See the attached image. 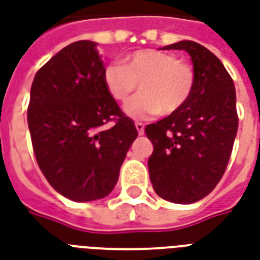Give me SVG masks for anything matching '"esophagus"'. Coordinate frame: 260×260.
<instances>
[{
  "instance_id": "esophagus-1",
  "label": "esophagus",
  "mask_w": 260,
  "mask_h": 260,
  "mask_svg": "<svg viewBox=\"0 0 260 260\" xmlns=\"http://www.w3.org/2000/svg\"><path fill=\"white\" fill-rule=\"evenodd\" d=\"M135 126L139 135H143V134H145V125L142 124V122H135Z\"/></svg>"
}]
</instances>
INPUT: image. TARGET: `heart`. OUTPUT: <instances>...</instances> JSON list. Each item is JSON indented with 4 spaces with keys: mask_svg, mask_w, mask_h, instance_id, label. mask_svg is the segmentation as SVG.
Segmentation results:
<instances>
[{
    "mask_svg": "<svg viewBox=\"0 0 260 260\" xmlns=\"http://www.w3.org/2000/svg\"><path fill=\"white\" fill-rule=\"evenodd\" d=\"M103 81L115 101L126 102L139 87L142 93L125 106L132 118L168 115L180 110L193 93L196 74L186 61L157 49H140L122 63H110Z\"/></svg>",
    "mask_w": 260,
    "mask_h": 260,
    "instance_id": "1",
    "label": "heart"
}]
</instances>
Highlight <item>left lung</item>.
Returning a JSON list of instances; mask_svg holds the SVG:
<instances>
[{"mask_svg": "<svg viewBox=\"0 0 260 260\" xmlns=\"http://www.w3.org/2000/svg\"><path fill=\"white\" fill-rule=\"evenodd\" d=\"M162 49L187 52L196 82L180 110L145 128L153 143L150 180L161 199L191 204L208 196L226 171L238 128L236 89L222 61L203 45L179 41Z\"/></svg>", "mask_w": 260, "mask_h": 260, "instance_id": "left-lung-1", "label": "left lung"}]
</instances>
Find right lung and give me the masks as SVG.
Here are the masks:
<instances>
[{
  "mask_svg": "<svg viewBox=\"0 0 260 260\" xmlns=\"http://www.w3.org/2000/svg\"><path fill=\"white\" fill-rule=\"evenodd\" d=\"M96 42L82 40L57 52L37 71L27 122L38 167L53 189L88 203L113 191L131 145L134 121L103 81ZM114 120L106 130L103 124Z\"/></svg>",
  "mask_w": 260,
  "mask_h": 260,
  "instance_id": "1",
  "label": "right lung"
}]
</instances>
